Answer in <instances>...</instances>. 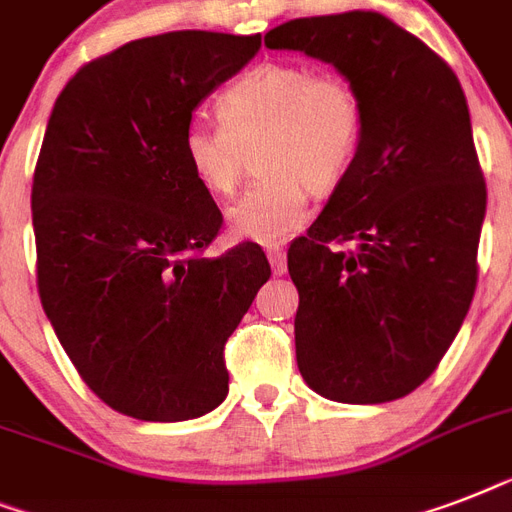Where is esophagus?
Instances as JSON below:
<instances>
[{
  "mask_svg": "<svg viewBox=\"0 0 512 512\" xmlns=\"http://www.w3.org/2000/svg\"><path fill=\"white\" fill-rule=\"evenodd\" d=\"M268 260H271V268L276 276H284V273H287V252H284V247L268 249Z\"/></svg>",
  "mask_w": 512,
  "mask_h": 512,
  "instance_id": "34e87169",
  "label": "esophagus"
}]
</instances>
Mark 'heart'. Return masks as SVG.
Here are the masks:
<instances>
[{
	"label": "heart",
	"instance_id": "b5f03b06",
	"mask_svg": "<svg viewBox=\"0 0 512 512\" xmlns=\"http://www.w3.org/2000/svg\"><path fill=\"white\" fill-rule=\"evenodd\" d=\"M223 122L193 119L183 132L188 170L212 196H233L249 151L265 172L228 212L231 231L279 244L308 220V196L332 193L356 167L364 100L337 71L265 60L236 76L217 100Z\"/></svg>",
	"mask_w": 512,
	"mask_h": 512
}]
</instances>
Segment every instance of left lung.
I'll list each match as a JSON object with an SVG mask.
<instances>
[{"label": "left lung", "instance_id": "left-lung-1", "mask_svg": "<svg viewBox=\"0 0 512 512\" xmlns=\"http://www.w3.org/2000/svg\"><path fill=\"white\" fill-rule=\"evenodd\" d=\"M265 44L327 60L364 100L356 167L287 268L305 382L342 404H385L436 372L476 292L486 180L465 92L441 55L377 12L289 20Z\"/></svg>", "mask_w": 512, "mask_h": 512}]
</instances>
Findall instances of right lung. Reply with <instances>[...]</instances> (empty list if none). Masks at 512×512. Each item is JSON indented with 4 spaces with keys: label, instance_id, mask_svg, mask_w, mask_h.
<instances>
[{
    "label": "right lung",
    "instance_id": "right-lung-1",
    "mask_svg": "<svg viewBox=\"0 0 512 512\" xmlns=\"http://www.w3.org/2000/svg\"><path fill=\"white\" fill-rule=\"evenodd\" d=\"M260 34L172 31L87 60L55 100L31 185L36 289L87 388L180 422L228 393L225 342L271 276L255 241L207 255L223 212L183 156L193 108Z\"/></svg>",
    "mask_w": 512,
    "mask_h": 512
}]
</instances>
